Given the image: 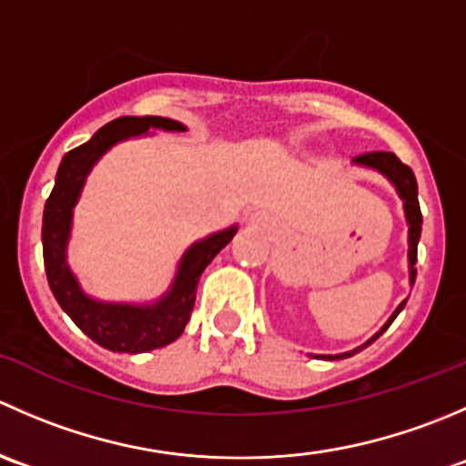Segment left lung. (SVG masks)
<instances>
[{"label":"left lung","instance_id":"1","mask_svg":"<svg viewBox=\"0 0 466 466\" xmlns=\"http://www.w3.org/2000/svg\"><path fill=\"white\" fill-rule=\"evenodd\" d=\"M356 164H363V167H372L377 168V171L383 173L385 177H390L392 180V185L397 187L399 196L403 198V207H406V218H408V261H410V281L415 284V277H417V243H420V234H421V209H420V200H417V180H415V173H412V168L408 167V164H403L401 159L397 157L394 153H388V150H372V153H363L359 155V157H354ZM406 307V302L399 304L397 311L392 313V318H390L388 322H385V327L380 329L377 336L372 338L370 342H365L363 347L372 345L374 340L380 336V333L385 331V329L390 327V324L394 322V318L401 313V309ZM360 347V350H363ZM356 350V351H360ZM356 351H350V354H338V356H318V359H345V356H351L356 354Z\"/></svg>","mask_w":466,"mask_h":466}]
</instances>
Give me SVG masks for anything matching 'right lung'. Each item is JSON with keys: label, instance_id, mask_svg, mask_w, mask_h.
Wrapping results in <instances>:
<instances>
[{"label": "right lung", "instance_id": "right-lung-1", "mask_svg": "<svg viewBox=\"0 0 466 466\" xmlns=\"http://www.w3.org/2000/svg\"><path fill=\"white\" fill-rule=\"evenodd\" d=\"M148 128L180 133L185 126L180 121L164 119V116H119L98 128L87 144L69 150L63 157L56 173L54 191L46 198L45 216H42V252H45L46 279H49L54 298L76 322V327L87 333L96 345L110 351H126V354L159 350L182 336L194 311L200 275L237 234V228H229L191 246L182 257L171 293L153 307L101 304L83 295L65 261L72 209L92 164L112 144L133 137V135H142Z\"/></svg>", "mask_w": 466, "mask_h": 466}]
</instances>
